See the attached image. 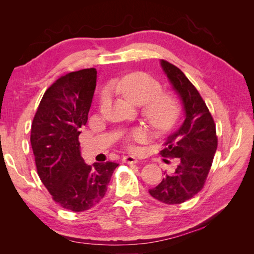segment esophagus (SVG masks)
Returning <instances> with one entry per match:
<instances>
[{
	"label": "esophagus",
	"instance_id": "esophagus-1",
	"mask_svg": "<svg viewBox=\"0 0 254 254\" xmlns=\"http://www.w3.org/2000/svg\"><path fill=\"white\" fill-rule=\"evenodd\" d=\"M123 162L128 163V164H134L139 162V160H137V158L134 156H125L123 158Z\"/></svg>",
	"mask_w": 254,
	"mask_h": 254
}]
</instances>
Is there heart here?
Wrapping results in <instances>:
<instances>
[{"label": "heart", "instance_id": "b5f03b06", "mask_svg": "<svg viewBox=\"0 0 254 254\" xmlns=\"http://www.w3.org/2000/svg\"><path fill=\"white\" fill-rule=\"evenodd\" d=\"M115 89L129 103L143 105L145 118L160 131L171 128L179 117L180 108L176 98L170 93L160 92V82L147 74H129L115 83ZM146 137L147 133L143 128H136L130 133V139L136 142H142Z\"/></svg>", "mask_w": 254, "mask_h": 254}]
</instances>
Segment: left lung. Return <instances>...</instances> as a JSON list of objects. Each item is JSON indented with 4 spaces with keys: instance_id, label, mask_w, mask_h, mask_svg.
I'll use <instances>...</instances> for the list:
<instances>
[{
    "instance_id": "8db88e82",
    "label": "left lung",
    "mask_w": 254,
    "mask_h": 254,
    "mask_svg": "<svg viewBox=\"0 0 254 254\" xmlns=\"http://www.w3.org/2000/svg\"><path fill=\"white\" fill-rule=\"evenodd\" d=\"M160 64L180 98L184 121L167 136L161 150L162 157L178 158L179 164L173 174L165 172L149 194L161 202L178 204L194 197L204 186L217 149L216 127L202 97L180 68L165 60Z\"/></svg>"
}]
</instances>
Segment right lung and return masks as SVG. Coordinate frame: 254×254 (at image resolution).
<instances>
[{
	"label": "right lung",
	"instance_id": "add662e5",
	"mask_svg": "<svg viewBox=\"0 0 254 254\" xmlns=\"http://www.w3.org/2000/svg\"><path fill=\"white\" fill-rule=\"evenodd\" d=\"M94 67L61 76L38 107L30 131L37 172L53 199L64 209L82 212L104 198L114 162L84 163L78 141L96 87Z\"/></svg>",
	"mask_w": 254,
	"mask_h": 254
}]
</instances>
